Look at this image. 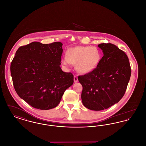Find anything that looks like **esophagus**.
<instances>
[{"instance_id":"esophagus-1","label":"esophagus","mask_w":146,"mask_h":146,"mask_svg":"<svg viewBox=\"0 0 146 146\" xmlns=\"http://www.w3.org/2000/svg\"><path fill=\"white\" fill-rule=\"evenodd\" d=\"M78 76H74V83L78 82Z\"/></svg>"}]
</instances>
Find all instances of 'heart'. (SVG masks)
Returning a JSON list of instances; mask_svg holds the SVG:
<instances>
[{
    "label": "heart",
    "mask_w": 146,
    "mask_h": 146,
    "mask_svg": "<svg viewBox=\"0 0 146 146\" xmlns=\"http://www.w3.org/2000/svg\"><path fill=\"white\" fill-rule=\"evenodd\" d=\"M101 58V52L97 47L80 46L69 49L67 55L63 57L62 62L67 67L75 64L79 73L86 74L96 68Z\"/></svg>",
    "instance_id": "obj_1"
}]
</instances>
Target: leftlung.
Listing matches in <instances>:
<instances>
[{
	"label": "left lung",
	"instance_id": "left-lung-1",
	"mask_svg": "<svg viewBox=\"0 0 146 146\" xmlns=\"http://www.w3.org/2000/svg\"><path fill=\"white\" fill-rule=\"evenodd\" d=\"M104 53L93 71L78 76L83 86L84 106L92 111H102L118 103L123 97L131 70L125 52L111 43L98 45Z\"/></svg>",
	"mask_w": 146,
	"mask_h": 146
}]
</instances>
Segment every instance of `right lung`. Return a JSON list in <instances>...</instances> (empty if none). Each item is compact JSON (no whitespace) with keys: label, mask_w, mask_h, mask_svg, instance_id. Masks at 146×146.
<instances>
[{"label":"right lung","mask_w":146,"mask_h":146,"mask_svg":"<svg viewBox=\"0 0 146 146\" xmlns=\"http://www.w3.org/2000/svg\"><path fill=\"white\" fill-rule=\"evenodd\" d=\"M62 45L58 42L47 44L32 42L20 47L11 63L15 90L35 108H55L73 84V74L63 72L60 66Z\"/></svg>","instance_id":"add662e5"}]
</instances>
